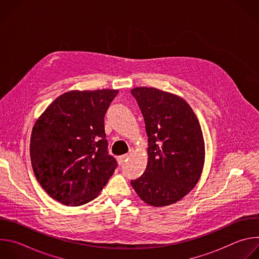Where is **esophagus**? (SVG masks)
<instances>
[{
  "label": "esophagus",
  "instance_id": "1",
  "mask_svg": "<svg viewBox=\"0 0 259 259\" xmlns=\"http://www.w3.org/2000/svg\"><path fill=\"white\" fill-rule=\"evenodd\" d=\"M128 158H129V155H128V154H125V155H123V156H120V157L118 158V163H119L120 165H122V164H124V163L128 160Z\"/></svg>",
  "mask_w": 259,
  "mask_h": 259
}]
</instances>
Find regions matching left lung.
<instances>
[{"mask_svg": "<svg viewBox=\"0 0 259 259\" xmlns=\"http://www.w3.org/2000/svg\"><path fill=\"white\" fill-rule=\"evenodd\" d=\"M149 137L147 165L131 186L147 205L164 207L187 196L205 163L203 132L194 110L178 95L153 87L131 90Z\"/></svg>", "mask_w": 259, "mask_h": 259, "instance_id": "1", "label": "left lung"}]
</instances>
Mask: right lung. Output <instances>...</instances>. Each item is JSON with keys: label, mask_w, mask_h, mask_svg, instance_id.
<instances>
[{"label": "right lung", "mask_w": 259, "mask_h": 259, "mask_svg": "<svg viewBox=\"0 0 259 259\" xmlns=\"http://www.w3.org/2000/svg\"><path fill=\"white\" fill-rule=\"evenodd\" d=\"M119 90H71L35 121L29 144L36 180L55 201L81 206L95 199L117 167L107 153L104 115Z\"/></svg>", "instance_id": "add662e5"}]
</instances>
